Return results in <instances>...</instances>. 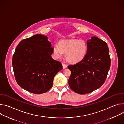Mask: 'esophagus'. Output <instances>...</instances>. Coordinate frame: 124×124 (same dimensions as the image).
Here are the masks:
<instances>
[{
	"label": "esophagus",
	"instance_id": "1",
	"mask_svg": "<svg viewBox=\"0 0 124 124\" xmlns=\"http://www.w3.org/2000/svg\"><path fill=\"white\" fill-rule=\"evenodd\" d=\"M62 66H63V69H66L67 67V65L64 64V63H62Z\"/></svg>",
	"mask_w": 124,
	"mask_h": 124
}]
</instances>
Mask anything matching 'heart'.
<instances>
[{"label":"heart","instance_id":"heart-1","mask_svg":"<svg viewBox=\"0 0 124 124\" xmlns=\"http://www.w3.org/2000/svg\"><path fill=\"white\" fill-rule=\"evenodd\" d=\"M88 46L83 40L71 39L62 40L59 45H54L53 52L56 58L61 57L65 54L67 60L71 63H77L81 61L85 56Z\"/></svg>","mask_w":124,"mask_h":124}]
</instances>
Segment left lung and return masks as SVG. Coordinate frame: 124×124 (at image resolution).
Wrapping results in <instances>:
<instances>
[{
	"label": "left lung",
	"mask_w": 124,
	"mask_h": 124,
	"mask_svg": "<svg viewBox=\"0 0 124 124\" xmlns=\"http://www.w3.org/2000/svg\"><path fill=\"white\" fill-rule=\"evenodd\" d=\"M85 57L78 63L68 66L71 75L68 80L72 90L85 94L98 89L104 83L110 69L111 60L107 44L96 36L87 41Z\"/></svg>",
	"instance_id": "1"
}]
</instances>
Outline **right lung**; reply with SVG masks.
<instances>
[{
	"mask_svg": "<svg viewBox=\"0 0 124 124\" xmlns=\"http://www.w3.org/2000/svg\"><path fill=\"white\" fill-rule=\"evenodd\" d=\"M53 47L46 36L36 34L22 40L12 58L16 81L23 89L35 94L47 92L55 76L63 69L53 59Z\"/></svg>",
	"mask_w": 124,
	"mask_h": 124,
	"instance_id": "right-lung-1",
	"label": "right lung"
}]
</instances>
